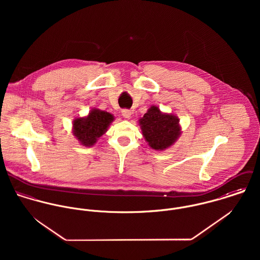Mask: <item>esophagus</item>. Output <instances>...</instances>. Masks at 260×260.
<instances>
[{"instance_id": "obj_1", "label": "esophagus", "mask_w": 260, "mask_h": 260, "mask_svg": "<svg viewBox=\"0 0 260 260\" xmlns=\"http://www.w3.org/2000/svg\"><path fill=\"white\" fill-rule=\"evenodd\" d=\"M131 115H132V112L130 111V110H128V109H123V110H122V116H123L124 118L129 119V118L131 117Z\"/></svg>"}]
</instances>
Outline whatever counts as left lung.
I'll list each match as a JSON object with an SVG mask.
<instances>
[{"label":"left lung","mask_w":260,"mask_h":260,"mask_svg":"<svg viewBox=\"0 0 260 260\" xmlns=\"http://www.w3.org/2000/svg\"><path fill=\"white\" fill-rule=\"evenodd\" d=\"M139 125L149 146L157 151L171 147L181 135L178 117L163 113L154 105L139 119Z\"/></svg>","instance_id":"8db88e82"}]
</instances>
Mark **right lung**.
<instances>
[{
    "mask_svg": "<svg viewBox=\"0 0 260 260\" xmlns=\"http://www.w3.org/2000/svg\"><path fill=\"white\" fill-rule=\"evenodd\" d=\"M113 121L111 113L93 108L87 116L73 120V135L81 145L91 147L107 132Z\"/></svg>",
    "mask_w": 260,
    "mask_h": 260,
    "instance_id": "add662e5",
    "label": "right lung"
}]
</instances>
